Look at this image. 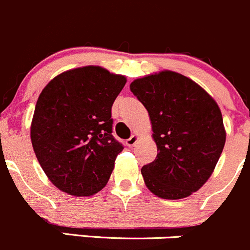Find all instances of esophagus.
<instances>
[{
    "instance_id": "1",
    "label": "esophagus",
    "mask_w": 250,
    "mask_h": 250,
    "mask_svg": "<svg viewBox=\"0 0 250 250\" xmlns=\"http://www.w3.org/2000/svg\"><path fill=\"white\" fill-rule=\"evenodd\" d=\"M138 140H139V135H138V134H133L132 137H130L129 139L127 140V145H128V146H130V147L134 146V145L137 144Z\"/></svg>"
}]
</instances>
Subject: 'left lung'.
I'll return each instance as SVG.
<instances>
[{"mask_svg": "<svg viewBox=\"0 0 250 250\" xmlns=\"http://www.w3.org/2000/svg\"><path fill=\"white\" fill-rule=\"evenodd\" d=\"M149 113L157 156L142 168L147 189L176 200L199 190L214 172L226 142L221 110L188 77L161 71L130 83Z\"/></svg>", "mask_w": 250, "mask_h": 250, "instance_id": "8db88e82", "label": "left lung"}]
</instances>
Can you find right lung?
Wrapping results in <instances>:
<instances>
[{
	"label": "right lung",
	"instance_id": "right-lung-1",
	"mask_svg": "<svg viewBox=\"0 0 250 250\" xmlns=\"http://www.w3.org/2000/svg\"><path fill=\"white\" fill-rule=\"evenodd\" d=\"M127 83L121 74L85 66L58 74L39 95L30 139L51 183L89 197L107 183L123 150L112 137L111 107Z\"/></svg>",
	"mask_w": 250,
	"mask_h": 250
}]
</instances>
